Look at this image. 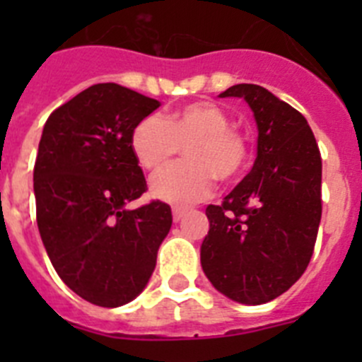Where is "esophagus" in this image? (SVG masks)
<instances>
[{
	"label": "esophagus",
	"mask_w": 362,
	"mask_h": 362,
	"mask_svg": "<svg viewBox=\"0 0 362 362\" xmlns=\"http://www.w3.org/2000/svg\"><path fill=\"white\" fill-rule=\"evenodd\" d=\"M185 214H187V212H185L183 209H174V210H172V216H174V223H179V221L183 219Z\"/></svg>",
	"instance_id": "34e87169"
}]
</instances>
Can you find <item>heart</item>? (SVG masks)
<instances>
[{"label": "heart", "instance_id": "b5f03b06", "mask_svg": "<svg viewBox=\"0 0 362 362\" xmlns=\"http://www.w3.org/2000/svg\"><path fill=\"white\" fill-rule=\"evenodd\" d=\"M185 146L187 163L168 166L150 179L153 199L190 206L206 199L219 181H235L248 159L245 137L212 101L175 108L166 117L146 116L130 134V148L145 170H159Z\"/></svg>", "mask_w": 362, "mask_h": 362}]
</instances>
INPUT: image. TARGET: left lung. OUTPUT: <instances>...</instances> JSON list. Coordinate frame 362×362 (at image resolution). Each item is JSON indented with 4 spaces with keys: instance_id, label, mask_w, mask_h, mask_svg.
<instances>
[{
    "instance_id": "left-lung-1",
    "label": "left lung",
    "mask_w": 362,
    "mask_h": 362,
    "mask_svg": "<svg viewBox=\"0 0 362 362\" xmlns=\"http://www.w3.org/2000/svg\"><path fill=\"white\" fill-rule=\"evenodd\" d=\"M219 98H241L257 124L254 168L210 204L201 267L214 288L241 305L276 299L303 276L321 223L319 146L305 116L250 83Z\"/></svg>"
}]
</instances>
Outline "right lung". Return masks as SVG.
<instances>
[{"label":"right lung","instance_id":"add662e5","mask_svg":"<svg viewBox=\"0 0 362 362\" xmlns=\"http://www.w3.org/2000/svg\"><path fill=\"white\" fill-rule=\"evenodd\" d=\"M159 105L99 83L43 127L34 166L37 228L57 276L92 305L116 308L136 299L170 232L168 204L127 206L146 190L130 134Z\"/></svg>","mask_w":362,"mask_h":362}]
</instances>
